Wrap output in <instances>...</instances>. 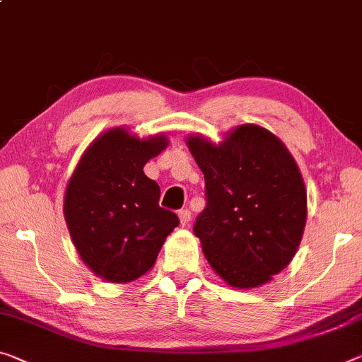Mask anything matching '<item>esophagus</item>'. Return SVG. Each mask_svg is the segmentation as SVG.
<instances>
[{"label": "esophagus", "instance_id": "esophagus-1", "mask_svg": "<svg viewBox=\"0 0 362 362\" xmlns=\"http://www.w3.org/2000/svg\"><path fill=\"white\" fill-rule=\"evenodd\" d=\"M177 216H180V221L182 226L189 225V221H191V212H189L187 209H181L180 212H177Z\"/></svg>", "mask_w": 362, "mask_h": 362}]
</instances>
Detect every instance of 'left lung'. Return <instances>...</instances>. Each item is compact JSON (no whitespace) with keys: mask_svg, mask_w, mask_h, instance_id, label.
Segmentation results:
<instances>
[{"mask_svg":"<svg viewBox=\"0 0 362 362\" xmlns=\"http://www.w3.org/2000/svg\"><path fill=\"white\" fill-rule=\"evenodd\" d=\"M187 146L202 170L207 205L194 223L212 269L236 288L264 285L291 262L305 225L298 165L264 127H236L220 146Z\"/></svg>","mask_w":362,"mask_h":362,"instance_id":"obj_1","label":"left lung"}]
</instances>
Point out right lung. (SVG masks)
<instances>
[{
    "label": "right lung",
    "mask_w": 362,
    "mask_h": 362,
    "mask_svg": "<svg viewBox=\"0 0 362 362\" xmlns=\"http://www.w3.org/2000/svg\"><path fill=\"white\" fill-rule=\"evenodd\" d=\"M166 146L163 136L141 141L116 127L87 148L71 177L66 223L81 259L105 280L124 283L146 274L180 225L175 212L160 207V187L144 173Z\"/></svg>",
    "instance_id": "right-lung-1"
}]
</instances>
